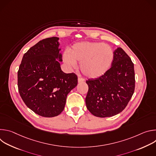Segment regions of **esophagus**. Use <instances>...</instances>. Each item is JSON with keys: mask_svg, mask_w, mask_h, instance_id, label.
Returning a JSON list of instances; mask_svg holds the SVG:
<instances>
[{"mask_svg": "<svg viewBox=\"0 0 156 156\" xmlns=\"http://www.w3.org/2000/svg\"><path fill=\"white\" fill-rule=\"evenodd\" d=\"M84 80L83 79V78H78V83H82V82H84Z\"/></svg>", "mask_w": 156, "mask_h": 156, "instance_id": "1", "label": "esophagus"}]
</instances>
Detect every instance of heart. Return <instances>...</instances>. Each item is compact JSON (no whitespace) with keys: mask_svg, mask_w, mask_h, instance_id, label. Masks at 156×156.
Returning <instances> with one entry per match:
<instances>
[{"mask_svg":"<svg viewBox=\"0 0 156 156\" xmlns=\"http://www.w3.org/2000/svg\"><path fill=\"white\" fill-rule=\"evenodd\" d=\"M70 53L63 55V62L69 68H75L80 63L81 72L90 78L104 75L112 65L114 53L107 44L97 42H80L73 44Z\"/></svg>","mask_w":156,"mask_h":156,"instance_id":"obj_1","label":"heart"}]
</instances>
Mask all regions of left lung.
<instances>
[{
    "label": "left lung",
    "mask_w": 156,
    "mask_h": 156,
    "mask_svg": "<svg viewBox=\"0 0 156 156\" xmlns=\"http://www.w3.org/2000/svg\"><path fill=\"white\" fill-rule=\"evenodd\" d=\"M111 68L102 76L88 79L86 105L94 116L115 115L127 105L135 91L134 64L121 48L115 50Z\"/></svg>",
    "instance_id": "8db88e82"
}]
</instances>
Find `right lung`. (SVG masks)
<instances>
[{
  "label": "right lung",
  "instance_id": "1",
  "mask_svg": "<svg viewBox=\"0 0 156 156\" xmlns=\"http://www.w3.org/2000/svg\"><path fill=\"white\" fill-rule=\"evenodd\" d=\"M59 38L42 39L23 55L18 71L20 95L27 106L44 117L58 115L68 94L78 84L74 73H65L60 64Z\"/></svg>",
  "mask_w": 156,
  "mask_h": 156
}]
</instances>
